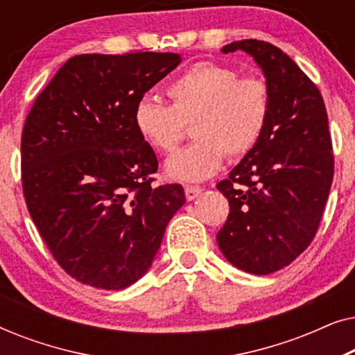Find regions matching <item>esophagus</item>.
Segmentation results:
<instances>
[{
	"label": "esophagus",
	"mask_w": 355,
	"mask_h": 355,
	"mask_svg": "<svg viewBox=\"0 0 355 355\" xmlns=\"http://www.w3.org/2000/svg\"><path fill=\"white\" fill-rule=\"evenodd\" d=\"M203 189L198 186H186L184 187V192H186V198L187 200H196V198L200 196Z\"/></svg>",
	"instance_id": "1"
}]
</instances>
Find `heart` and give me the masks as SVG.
Here are the masks:
<instances>
[{
	"mask_svg": "<svg viewBox=\"0 0 355 355\" xmlns=\"http://www.w3.org/2000/svg\"><path fill=\"white\" fill-rule=\"evenodd\" d=\"M171 105L142 96L134 106V128L148 147L169 153L193 123L196 142L164 163L169 179L198 182L221 168L226 155L241 158L259 144L271 113V89L265 77H239L232 67L202 61L166 87Z\"/></svg>",
	"mask_w": 355,
	"mask_h": 355,
	"instance_id": "b5f03b06",
	"label": "heart"
}]
</instances>
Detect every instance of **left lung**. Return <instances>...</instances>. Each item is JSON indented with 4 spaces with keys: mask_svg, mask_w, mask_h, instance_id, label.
<instances>
[{
    "mask_svg": "<svg viewBox=\"0 0 355 355\" xmlns=\"http://www.w3.org/2000/svg\"><path fill=\"white\" fill-rule=\"evenodd\" d=\"M254 58L271 89V113L259 144L216 189L230 215L216 241L226 260L252 275L294 261L313 241L333 182L328 114L317 85L278 46L241 40L223 53Z\"/></svg>",
    "mask_w": 355,
    "mask_h": 355,
    "instance_id": "left-lung-1",
    "label": "left lung"
}]
</instances>
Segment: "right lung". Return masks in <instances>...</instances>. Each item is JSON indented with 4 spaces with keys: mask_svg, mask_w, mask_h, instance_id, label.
<instances>
[{
    "mask_svg": "<svg viewBox=\"0 0 355 355\" xmlns=\"http://www.w3.org/2000/svg\"><path fill=\"white\" fill-rule=\"evenodd\" d=\"M176 53L79 55L67 60L27 114L22 191L62 270L119 291L147 273L164 230L186 202L179 184L152 187L158 159L132 113L176 69Z\"/></svg>",
    "mask_w": 355,
    "mask_h": 355,
    "instance_id": "right-lung-1",
    "label": "right lung"
}]
</instances>
